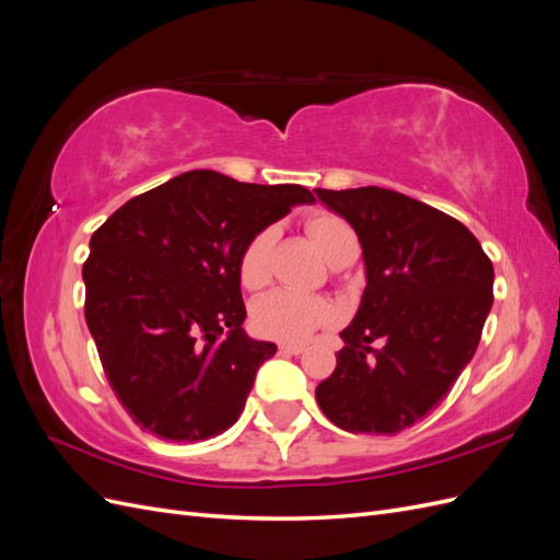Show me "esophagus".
<instances>
[{
  "instance_id": "1",
  "label": "esophagus",
  "mask_w": 560,
  "mask_h": 560,
  "mask_svg": "<svg viewBox=\"0 0 560 560\" xmlns=\"http://www.w3.org/2000/svg\"><path fill=\"white\" fill-rule=\"evenodd\" d=\"M278 350H280L282 354H301V352L306 350V348H303V346H296V343H280V346H278Z\"/></svg>"
}]
</instances>
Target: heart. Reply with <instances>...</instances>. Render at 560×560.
Wrapping results in <instances>:
<instances>
[{"label": "heart", "mask_w": 560, "mask_h": 560, "mask_svg": "<svg viewBox=\"0 0 560 560\" xmlns=\"http://www.w3.org/2000/svg\"><path fill=\"white\" fill-rule=\"evenodd\" d=\"M306 231L331 266L341 259L348 247L358 245V235L343 217L334 212H315L308 217ZM278 231L264 226L245 243L238 257V280L243 290L259 292L270 280V266H273ZM360 247V245H358ZM334 311L327 301L294 292H273L259 299L252 306V329L278 341H299L306 338L317 327L331 322Z\"/></svg>", "instance_id": "heart-1"}]
</instances>
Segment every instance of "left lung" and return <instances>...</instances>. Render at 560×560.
Wrapping results in <instances>:
<instances>
[{
    "instance_id": "left-lung-1",
    "label": "left lung",
    "mask_w": 560,
    "mask_h": 560,
    "mask_svg": "<svg viewBox=\"0 0 560 560\" xmlns=\"http://www.w3.org/2000/svg\"><path fill=\"white\" fill-rule=\"evenodd\" d=\"M315 194L358 231L366 264L360 311L315 399L346 432L397 434L446 397L477 352L493 264L465 224L399 191Z\"/></svg>"
}]
</instances>
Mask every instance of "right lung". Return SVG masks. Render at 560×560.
Masks as SVG:
<instances>
[{"label": "right lung", "mask_w": 560, "mask_h": 560, "mask_svg": "<svg viewBox=\"0 0 560 560\" xmlns=\"http://www.w3.org/2000/svg\"><path fill=\"white\" fill-rule=\"evenodd\" d=\"M315 196L189 171L130 198L91 238L86 325L135 425L202 442L241 418L276 343L243 331L238 257L259 229Z\"/></svg>", "instance_id": "1"}]
</instances>
